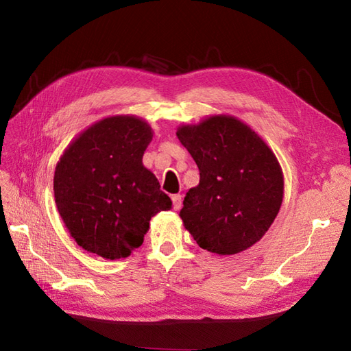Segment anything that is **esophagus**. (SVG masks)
Returning a JSON list of instances; mask_svg holds the SVG:
<instances>
[{
	"label": "esophagus",
	"mask_w": 351,
	"mask_h": 351,
	"mask_svg": "<svg viewBox=\"0 0 351 351\" xmlns=\"http://www.w3.org/2000/svg\"><path fill=\"white\" fill-rule=\"evenodd\" d=\"M171 199H173V205H174L176 210L182 208V195H173Z\"/></svg>",
	"instance_id": "obj_1"
}]
</instances>
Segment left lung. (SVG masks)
Here are the masks:
<instances>
[{"label": "left lung", "mask_w": 351, "mask_h": 351, "mask_svg": "<svg viewBox=\"0 0 351 351\" xmlns=\"http://www.w3.org/2000/svg\"><path fill=\"white\" fill-rule=\"evenodd\" d=\"M177 137L200 174L180 210L186 230L202 249L221 256L253 246L282 204L284 177L271 147L231 115L178 127Z\"/></svg>", "instance_id": "1"}]
</instances>
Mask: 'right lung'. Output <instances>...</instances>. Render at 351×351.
<instances>
[{"instance_id":"obj_1","label":"right lung","mask_w":351,"mask_h":351,"mask_svg":"<svg viewBox=\"0 0 351 351\" xmlns=\"http://www.w3.org/2000/svg\"><path fill=\"white\" fill-rule=\"evenodd\" d=\"M151 125L115 115L80 133L60 158L54 196L60 215L80 247L121 259L142 246L149 221L173 202L142 158Z\"/></svg>"}]
</instances>
